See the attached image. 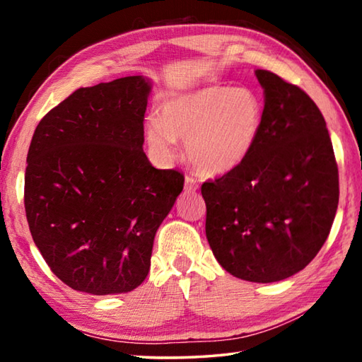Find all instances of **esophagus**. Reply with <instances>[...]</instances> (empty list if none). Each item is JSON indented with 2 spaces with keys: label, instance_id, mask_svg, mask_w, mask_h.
<instances>
[{
  "label": "esophagus",
  "instance_id": "esophagus-1",
  "mask_svg": "<svg viewBox=\"0 0 362 362\" xmlns=\"http://www.w3.org/2000/svg\"><path fill=\"white\" fill-rule=\"evenodd\" d=\"M196 189H198V180L193 179V177L187 175L185 177V192L192 193V192H196Z\"/></svg>",
  "mask_w": 362,
  "mask_h": 362
}]
</instances>
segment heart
<instances>
[{
  "label": "heart",
  "instance_id": "1",
  "mask_svg": "<svg viewBox=\"0 0 362 362\" xmlns=\"http://www.w3.org/2000/svg\"><path fill=\"white\" fill-rule=\"evenodd\" d=\"M263 127V103L252 89L206 86L163 102L145 122V142L158 163L177 155V139L196 170L230 174L252 153Z\"/></svg>",
  "mask_w": 362,
  "mask_h": 362
}]
</instances>
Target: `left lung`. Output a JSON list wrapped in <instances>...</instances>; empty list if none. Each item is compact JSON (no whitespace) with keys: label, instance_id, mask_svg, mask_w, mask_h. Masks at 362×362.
<instances>
[{"label":"left lung","instance_id":"obj_1","mask_svg":"<svg viewBox=\"0 0 362 362\" xmlns=\"http://www.w3.org/2000/svg\"><path fill=\"white\" fill-rule=\"evenodd\" d=\"M263 127L240 168L204 182L206 236L233 276L276 283L320 252L339 206V169L326 121L296 84L255 70Z\"/></svg>","mask_w":362,"mask_h":362}]
</instances>
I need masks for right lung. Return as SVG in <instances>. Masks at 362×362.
I'll use <instances>...</instances> for the list:
<instances>
[{
  "instance_id": "obj_1",
  "label": "right lung",
  "mask_w": 362,
  "mask_h": 362,
  "mask_svg": "<svg viewBox=\"0 0 362 362\" xmlns=\"http://www.w3.org/2000/svg\"><path fill=\"white\" fill-rule=\"evenodd\" d=\"M151 83L79 88L36 126L27 155L30 233L52 273L90 296L126 293L150 272L155 235L183 175L144 153Z\"/></svg>"
}]
</instances>
